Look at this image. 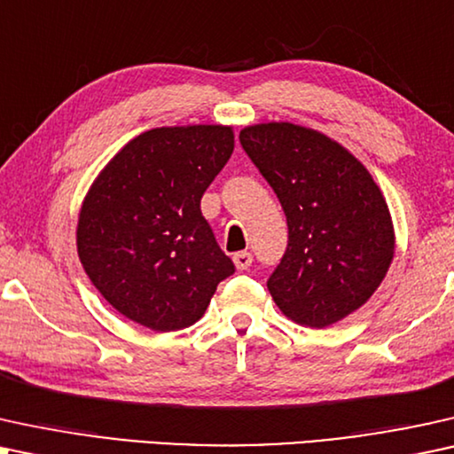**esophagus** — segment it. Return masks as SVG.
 <instances>
[{"label": "esophagus", "instance_id": "1", "mask_svg": "<svg viewBox=\"0 0 454 454\" xmlns=\"http://www.w3.org/2000/svg\"><path fill=\"white\" fill-rule=\"evenodd\" d=\"M232 262H234V265H237V270H247L249 268V265L253 263V255L249 251H240V253H234V257H232Z\"/></svg>", "mask_w": 454, "mask_h": 454}]
</instances>
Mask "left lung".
I'll use <instances>...</instances> for the list:
<instances>
[{
  "instance_id": "obj_1",
  "label": "left lung",
  "mask_w": 454,
  "mask_h": 454,
  "mask_svg": "<svg viewBox=\"0 0 454 454\" xmlns=\"http://www.w3.org/2000/svg\"><path fill=\"white\" fill-rule=\"evenodd\" d=\"M240 145L286 215L288 247L268 280L284 316L328 328L365 305L395 257V226L367 168L307 126H245Z\"/></svg>"
}]
</instances>
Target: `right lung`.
<instances>
[{
  "label": "right lung",
  "instance_id": "1",
  "mask_svg": "<svg viewBox=\"0 0 454 454\" xmlns=\"http://www.w3.org/2000/svg\"><path fill=\"white\" fill-rule=\"evenodd\" d=\"M232 151V126H161L126 143L93 180L78 214V259L124 317L155 332L189 328L234 271L201 214Z\"/></svg>",
  "mask_w": 454,
  "mask_h": 454
}]
</instances>
